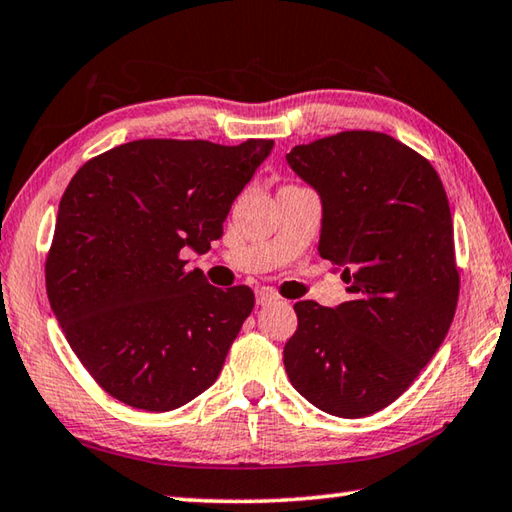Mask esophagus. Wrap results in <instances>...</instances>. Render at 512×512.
Instances as JSON below:
<instances>
[{"instance_id":"34e87169","label":"esophagus","mask_w":512,"mask_h":512,"mask_svg":"<svg viewBox=\"0 0 512 512\" xmlns=\"http://www.w3.org/2000/svg\"><path fill=\"white\" fill-rule=\"evenodd\" d=\"M255 299H257V306H268V304L277 302V295L270 288H262V290H257Z\"/></svg>"}]
</instances>
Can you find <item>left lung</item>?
I'll return each instance as SVG.
<instances>
[{"mask_svg":"<svg viewBox=\"0 0 512 512\" xmlns=\"http://www.w3.org/2000/svg\"><path fill=\"white\" fill-rule=\"evenodd\" d=\"M288 166L322 199L319 255L350 299L295 304L284 346L290 384L335 417L393 404L433 359L455 317L459 273L442 179L413 148L375 130L295 146Z\"/></svg>","mask_w":512,"mask_h":512,"instance_id":"obj_1","label":"left lung"}]
</instances>
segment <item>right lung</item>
I'll return each instance as SVG.
<instances>
[{"label": "right lung", "mask_w": 512, "mask_h": 512, "mask_svg": "<svg viewBox=\"0 0 512 512\" xmlns=\"http://www.w3.org/2000/svg\"><path fill=\"white\" fill-rule=\"evenodd\" d=\"M273 139L222 146L204 139H137L77 170L59 202L46 293L73 353L108 395L166 413L222 373L255 306L186 270L206 253Z\"/></svg>", "instance_id": "right-lung-1"}]
</instances>
